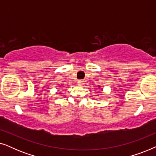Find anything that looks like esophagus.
Instances as JSON below:
<instances>
[{
  "mask_svg": "<svg viewBox=\"0 0 156 156\" xmlns=\"http://www.w3.org/2000/svg\"><path fill=\"white\" fill-rule=\"evenodd\" d=\"M77 83H78V84H80V85H81V84H82L83 83H84V81L82 80H80L77 81Z\"/></svg>",
  "mask_w": 156,
  "mask_h": 156,
  "instance_id": "34e87169",
  "label": "esophagus"
}]
</instances>
